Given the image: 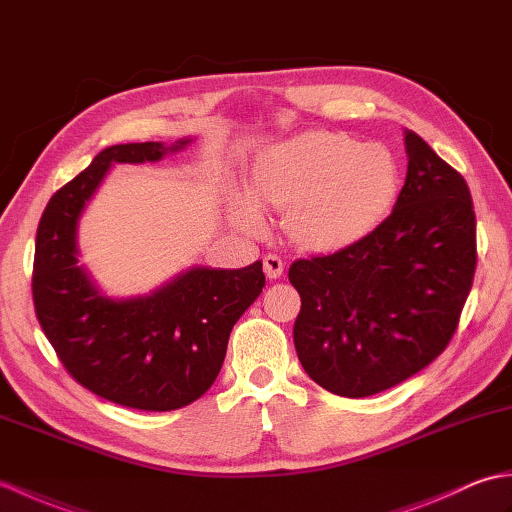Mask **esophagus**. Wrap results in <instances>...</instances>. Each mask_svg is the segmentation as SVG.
I'll return each instance as SVG.
<instances>
[{"instance_id": "obj_1", "label": "esophagus", "mask_w": 512, "mask_h": 512, "mask_svg": "<svg viewBox=\"0 0 512 512\" xmlns=\"http://www.w3.org/2000/svg\"><path fill=\"white\" fill-rule=\"evenodd\" d=\"M264 273L268 279H279L284 275V262L277 255H266L264 257Z\"/></svg>"}]
</instances>
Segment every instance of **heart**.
<instances>
[{
  "label": "heart",
  "instance_id": "1",
  "mask_svg": "<svg viewBox=\"0 0 512 512\" xmlns=\"http://www.w3.org/2000/svg\"><path fill=\"white\" fill-rule=\"evenodd\" d=\"M400 191L391 151L361 145L341 132L310 129L266 149L250 169L253 202H233L235 220L246 231L264 226L254 206L284 215L292 244L308 253H339L361 242L385 222Z\"/></svg>",
  "mask_w": 512,
  "mask_h": 512
}]
</instances>
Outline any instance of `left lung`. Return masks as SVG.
Instances as JSON below:
<instances>
[{
	"instance_id": "1",
	"label": "left lung",
	"mask_w": 512,
	"mask_h": 512,
	"mask_svg": "<svg viewBox=\"0 0 512 512\" xmlns=\"http://www.w3.org/2000/svg\"><path fill=\"white\" fill-rule=\"evenodd\" d=\"M405 187L394 211L339 253L297 259L295 347L306 374L365 398L418 374L458 330L477 264L469 184L416 132H405Z\"/></svg>"
}]
</instances>
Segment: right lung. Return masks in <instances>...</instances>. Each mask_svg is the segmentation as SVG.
I'll return each mask as SVG.
<instances>
[{"instance_id":"add662e5","label":"right lung","mask_w":512,"mask_h":512,"mask_svg":"<svg viewBox=\"0 0 512 512\" xmlns=\"http://www.w3.org/2000/svg\"><path fill=\"white\" fill-rule=\"evenodd\" d=\"M189 143L103 149L52 195L37 228L32 301L41 330L76 383L123 407L173 411L206 394L233 325L266 286L262 262L239 270L195 266L151 295L110 299L76 266V222L107 169L156 162Z\"/></svg>"}]
</instances>
